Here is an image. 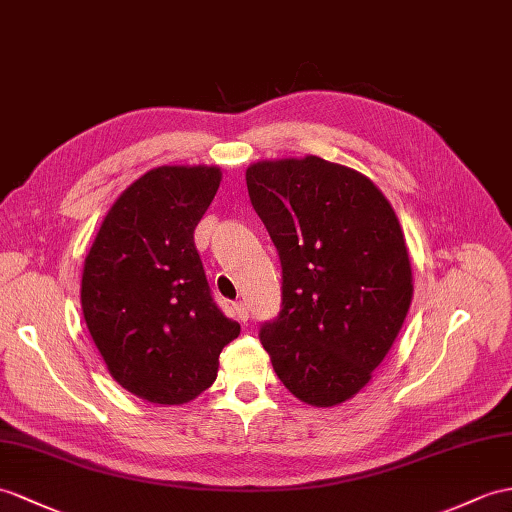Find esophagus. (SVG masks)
I'll return each instance as SVG.
<instances>
[{
  "label": "esophagus",
  "instance_id": "1",
  "mask_svg": "<svg viewBox=\"0 0 512 512\" xmlns=\"http://www.w3.org/2000/svg\"><path fill=\"white\" fill-rule=\"evenodd\" d=\"M234 310H236V317H239V321L247 323V319H249V306L245 302H236Z\"/></svg>",
  "mask_w": 512,
  "mask_h": 512
}]
</instances>
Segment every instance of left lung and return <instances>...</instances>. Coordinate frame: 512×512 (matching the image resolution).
<instances>
[{
    "mask_svg": "<svg viewBox=\"0 0 512 512\" xmlns=\"http://www.w3.org/2000/svg\"><path fill=\"white\" fill-rule=\"evenodd\" d=\"M245 180L282 267L280 313L258 332L273 371L306 404L350 400L410 308L400 221L363 173L317 156L256 162Z\"/></svg>",
    "mask_w": 512,
    "mask_h": 512,
    "instance_id": "obj_1",
    "label": "left lung"
}]
</instances>
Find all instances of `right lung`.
<instances>
[{
  "mask_svg": "<svg viewBox=\"0 0 512 512\" xmlns=\"http://www.w3.org/2000/svg\"><path fill=\"white\" fill-rule=\"evenodd\" d=\"M217 167H158L121 193L82 273V313L123 389L184 404L217 378L241 332L210 291L195 228L219 189Z\"/></svg>",
  "mask_w": 512,
  "mask_h": 512,
  "instance_id": "add662e5",
  "label": "right lung"
}]
</instances>
